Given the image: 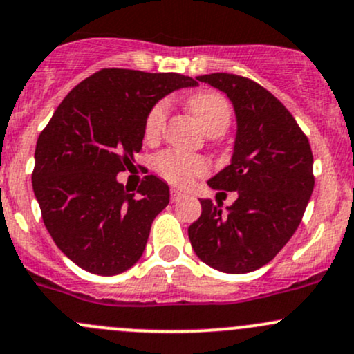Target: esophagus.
Instances as JSON below:
<instances>
[{"label":"esophagus","mask_w":354,"mask_h":354,"mask_svg":"<svg viewBox=\"0 0 354 354\" xmlns=\"http://www.w3.org/2000/svg\"><path fill=\"white\" fill-rule=\"evenodd\" d=\"M185 196V193H181L180 189H171V202H180Z\"/></svg>","instance_id":"esophagus-1"}]
</instances>
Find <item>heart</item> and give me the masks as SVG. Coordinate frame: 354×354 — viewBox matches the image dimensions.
I'll return each instance as SVG.
<instances>
[{
  "label": "heart",
  "instance_id": "1",
  "mask_svg": "<svg viewBox=\"0 0 354 354\" xmlns=\"http://www.w3.org/2000/svg\"><path fill=\"white\" fill-rule=\"evenodd\" d=\"M188 109L200 122L205 132L218 137L229 129L232 122V106L225 96L217 91H198L188 98ZM167 117V103L159 102L149 110L144 124V137L152 142L161 136ZM154 167L165 180L173 185H188L195 176L207 174L210 165L205 158L195 154H183L176 151H165L156 156Z\"/></svg>",
  "mask_w": 354,
  "mask_h": 354
}]
</instances>
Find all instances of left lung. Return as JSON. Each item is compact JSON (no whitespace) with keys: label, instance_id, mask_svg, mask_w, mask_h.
Listing matches in <instances>:
<instances>
[{"label":"left lung","instance_id":"8db88e82","mask_svg":"<svg viewBox=\"0 0 354 354\" xmlns=\"http://www.w3.org/2000/svg\"><path fill=\"white\" fill-rule=\"evenodd\" d=\"M232 102L237 133L230 165L208 187L237 192L227 212L200 200L202 215L188 227L193 251L224 273H249L270 263L299 227L314 189L307 136L283 103L237 74L196 77Z\"/></svg>","mask_w":354,"mask_h":354}]
</instances>
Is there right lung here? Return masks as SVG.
<instances>
[{
    "label": "right lung",
    "mask_w": 354,
    "mask_h": 354,
    "mask_svg": "<svg viewBox=\"0 0 354 354\" xmlns=\"http://www.w3.org/2000/svg\"><path fill=\"white\" fill-rule=\"evenodd\" d=\"M196 84L178 73L102 69L71 89L40 132L33 193L50 237L80 268L111 277L139 261L169 187L147 174L136 195L117 174L142 149L149 110Z\"/></svg>",
    "instance_id": "obj_1"
}]
</instances>
